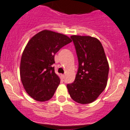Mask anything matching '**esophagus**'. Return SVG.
<instances>
[{"label": "esophagus", "instance_id": "obj_1", "mask_svg": "<svg viewBox=\"0 0 130 130\" xmlns=\"http://www.w3.org/2000/svg\"><path fill=\"white\" fill-rule=\"evenodd\" d=\"M61 77H62V78H65V75H61Z\"/></svg>", "mask_w": 130, "mask_h": 130}]
</instances>
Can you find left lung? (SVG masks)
I'll list each match as a JSON object with an SVG mask.
<instances>
[{
  "label": "left lung",
  "instance_id": "left-lung-1",
  "mask_svg": "<svg viewBox=\"0 0 130 130\" xmlns=\"http://www.w3.org/2000/svg\"><path fill=\"white\" fill-rule=\"evenodd\" d=\"M78 60L75 81L67 85L69 94L81 104L93 102L107 84L109 66L101 42L91 36H71Z\"/></svg>",
  "mask_w": 130,
  "mask_h": 130
}]
</instances>
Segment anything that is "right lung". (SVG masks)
Returning a JSON list of instances; mask_svg holds the SVG:
<instances>
[{
    "instance_id": "right-lung-1",
    "label": "right lung",
    "mask_w": 130,
    "mask_h": 130,
    "mask_svg": "<svg viewBox=\"0 0 130 130\" xmlns=\"http://www.w3.org/2000/svg\"><path fill=\"white\" fill-rule=\"evenodd\" d=\"M71 41L67 36L48 30L29 40L22 54L20 72L23 87L30 97L39 101L52 98L60 84L52 67L55 54Z\"/></svg>"
}]
</instances>
